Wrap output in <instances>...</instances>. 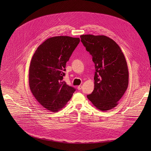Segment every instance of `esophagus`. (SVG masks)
<instances>
[{
	"instance_id": "esophagus-1",
	"label": "esophagus",
	"mask_w": 151,
	"mask_h": 151,
	"mask_svg": "<svg viewBox=\"0 0 151 151\" xmlns=\"http://www.w3.org/2000/svg\"><path fill=\"white\" fill-rule=\"evenodd\" d=\"M77 88H78V90H81L82 89V86H81V85L80 86H78Z\"/></svg>"
}]
</instances>
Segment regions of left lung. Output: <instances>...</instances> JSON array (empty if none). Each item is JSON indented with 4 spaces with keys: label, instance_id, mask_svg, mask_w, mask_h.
I'll return each mask as SVG.
<instances>
[{
    "label": "left lung",
    "instance_id": "1",
    "mask_svg": "<svg viewBox=\"0 0 151 151\" xmlns=\"http://www.w3.org/2000/svg\"><path fill=\"white\" fill-rule=\"evenodd\" d=\"M80 37L92 55L96 68L94 89L87 97L102 111L111 109L128 88L129 71L124 55L119 45L106 36L89 34Z\"/></svg>",
    "mask_w": 151,
    "mask_h": 151
}]
</instances>
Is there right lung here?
Listing matches in <instances>:
<instances>
[{
  "label": "right lung",
  "instance_id": "add662e5",
  "mask_svg": "<svg viewBox=\"0 0 151 151\" xmlns=\"http://www.w3.org/2000/svg\"><path fill=\"white\" fill-rule=\"evenodd\" d=\"M80 42L79 38L53 37L40 45L29 67V87L33 96L44 108L57 112L64 106L75 91L63 77L66 63Z\"/></svg>",
  "mask_w": 151,
  "mask_h": 151
}]
</instances>
